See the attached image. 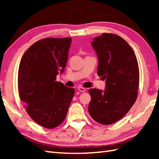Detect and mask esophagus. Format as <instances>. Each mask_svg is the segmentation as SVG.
I'll list each match as a JSON object with an SVG mask.
<instances>
[{
	"instance_id": "esophagus-1",
	"label": "esophagus",
	"mask_w": 159,
	"mask_h": 159,
	"mask_svg": "<svg viewBox=\"0 0 159 159\" xmlns=\"http://www.w3.org/2000/svg\"><path fill=\"white\" fill-rule=\"evenodd\" d=\"M78 89H79V91H80V92H86V89L85 88H83V87H78Z\"/></svg>"
}]
</instances>
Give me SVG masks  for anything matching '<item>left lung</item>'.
I'll list each match as a JSON object with an SVG mask.
<instances>
[{
  "label": "left lung",
  "instance_id": "8db88e82",
  "mask_svg": "<svg viewBox=\"0 0 159 159\" xmlns=\"http://www.w3.org/2000/svg\"><path fill=\"white\" fill-rule=\"evenodd\" d=\"M98 59V75L106 79L104 91L90 89L88 111L91 117L104 125L121 119L137 98L139 71L135 54L117 35L103 33L92 41Z\"/></svg>",
  "mask_w": 159,
  "mask_h": 159
}]
</instances>
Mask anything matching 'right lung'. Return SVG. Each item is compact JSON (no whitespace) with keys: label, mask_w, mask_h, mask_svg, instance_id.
Masks as SVG:
<instances>
[{"label":"right lung","mask_w":159,"mask_h":159,"mask_svg":"<svg viewBox=\"0 0 159 159\" xmlns=\"http://www.w3.org/2000/svg\"><path fill=\"white\" fill-rule=\"evenodd\" d=\"M72 38H46L24 54L18 70L20 98L36 123L53 128L65 120L74 90L55 81L68 59Z\"/></svg>","instance_id":"right-lung-1"}]
</instances>
